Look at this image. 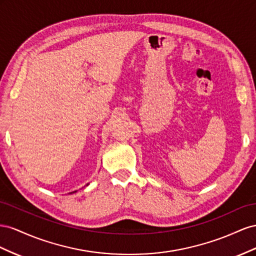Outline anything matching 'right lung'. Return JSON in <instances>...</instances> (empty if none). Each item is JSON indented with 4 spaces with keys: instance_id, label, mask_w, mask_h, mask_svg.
<instances>
[{
    "instance_id": "right-lung-1",
    "label": "right lung",
    "mask_w": 256,
    "mask_h": 256,
    "mask_svg": "<svg viewBox=\"0 0 256 256\" xmlns=\"http://www.w3.org/2000/svg\"><path fill=\"white\" fill-rule=\"evenodd\" d=\"M86 186H88V184H86Z\"/></svg>"
}]
</instances>
